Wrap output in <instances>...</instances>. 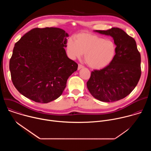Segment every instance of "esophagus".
I'll return each mask as SVG.
<instances>
[{
  "label": "esophagus",
  "mask_w": 151,
  "mask_h": 151,
  "mask_svg": "<svg viewBox=\"0 0 151 151\" xmlns=\"http://www.w3.org/2000/svg\"><path fill=\"white\" fill-rule=\"evenodd\" d=\"M82 68H83V66H82V64H78V70H80V69H82Z\"/></svg>",
  "instance_id": "1"
}]
</instances>
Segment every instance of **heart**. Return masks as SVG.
<instances>
[{
    "label": "heart",
    "mask_w": 151,
    "mask_h": 151,
    "mask_svg": "<svg viewBox=\"0 0 151 151\" xmlns=\"http://www.w3.org/2000/svg\"><path fill=\"white\" fill-rule=\"evenodd\" d=\"M70 38L67 50L72 58H80L84 54L85 61L91 68L100 69L109 66L116 54V45L112 40L89 33H80Z\"/></svg>",
    "instance_id": "1"
}]
</instances>
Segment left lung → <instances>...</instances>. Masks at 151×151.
I'll return each mask as SVG.
<instances>
[{
    "label": "left lung",
    "instance_id": "8db88e82",
    "mask_svg": "<svg viewBox=\"0 0 151 151\" xmlns=\"http://www.w3.org/2000/svg\"><path fill=\"white\" fill-rule=\"evenodd\" d=\"M94 32L112 37L116 45V54L109 66L91 72L87 82V88L100 101L119 100L131 93L141 76V57L136 42L118 27Z\"/></svg>",
    "mask_w": 151,
    "mask_h": 151
}]
</instances>
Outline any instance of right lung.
<instances>
[{
    "instance_id": "add662e5",
    "label": "right lung",
    "mask_w": 151,
    "mask_h": 151,
    "mask_svg": "<svg viewBox=\"0 0 151 151\" xmlns=\"http://www.w3.org/2000/svg\"><path fill=\"white\" fill-rule=\"evenodd\" d=\"M68 36L60 28H35L16 43L9 70L12 83L21 94L42 103L62 94L78 66L64 48Z\"/></svg>"
}]
</instances>
